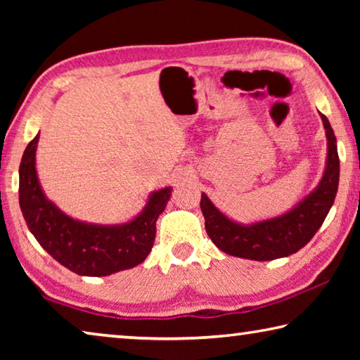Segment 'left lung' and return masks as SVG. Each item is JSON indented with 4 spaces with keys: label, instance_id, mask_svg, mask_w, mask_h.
Returning a JSON list of instances; mask_svg holds the SVG:
<instances>
[{
    "label": "left lung",
    "instance_id": "left-lung-1",
    "mask_svg": "<svg viewBox=\"0 0 360 360\" xmlns=\"http://www.w3.org/2000/svg\"><path fill=\"white\" fill-rule=\"evenodd\" d=\"M328 139L326 172L316 191L294 210L279 217L252 225H240L225 217L210 198L202 193L200 208L205 216L206 233L225 254L251 260H273L288 257L307 245L327 217L338 191L340 158L337 138L330 122L321 114Z\"/></svg>",
    "mask_w": 360,
    "mask_h": 360
}]
</instances>
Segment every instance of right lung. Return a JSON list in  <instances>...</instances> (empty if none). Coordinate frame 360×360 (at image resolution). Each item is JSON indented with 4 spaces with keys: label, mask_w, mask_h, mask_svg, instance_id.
Wrapping results in <instances>:
<instances>
[{
    "label": "right lung",
    "mask_w": 360,
    "mask_h": 360,
    "mask_svg": "<svg viewBox=\"0 0 360 360\" xmlns=\"http://www.w3.org/2000/svg\"><path fill=\"white\" fill-rule=\"evenodd\" d=\"M39 135L28 143L19 168V202L28 229L58 264L81 276H106L144 262L154 246L157 217L172 187L154 192L138 217L124 225H92L66 216L44 197L34 168Z\"/></svg>",
    "instance_id": "1"
}]
</instances>
